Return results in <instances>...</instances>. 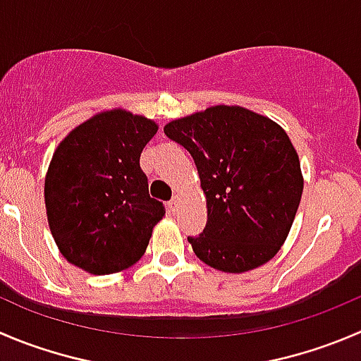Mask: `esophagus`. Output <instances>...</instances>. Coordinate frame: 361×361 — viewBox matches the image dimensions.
I'll list each match as a JSON object with an SVG mask.
<instances>
[{"label": "esophagus", "instance_id": "esophagus-1", "mask_svg": "<svg viewBox=\"0 0 361 361\" xmlns=\"http://www.w3.org/2000/svg\"><path fill=\"white\" fill-rule=\"evenodd\" d=\"M178 202H180V195H174L173 199H171V202H169V206H171V209H173V212H176L178 209Z\"/></svg>", "mask_w": 361, "mask_h": 361}]
</instances>
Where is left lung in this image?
<instances>
[{"label": "left lung", "mask_w": 361, "mask_h": 361, "mask_svg": "<svg viewBox=\"0 0 361 361\" xmlns=\"http://www.w3.org/2000/svg\"><path fill=\"white\" fill-rule=\"evenodd\" d=\"M164 134L197 167L208 220L194 254L226 274L274 259L291 231L303 192L298 153L284 128L240 106H213L178 118Z\"/></svg>", "instance_id": "left-lung-1"}]
</instances>
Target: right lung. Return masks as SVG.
<instances>
[{
    "mask_svg": "<svg viewBox=\"0 0 361 361\" xmlns=\"http://www.w3.org/2000/svg\"><path fill=\"white\" fill-rule=\"evenodd\" d=\"M157 130L153 120L118 107L77 125L54 149L44 187L49 229L63 257L87 274L134 266L166 215L139 166Z\"/></svg>",
    "mask_w": 361,
    "mask_h": 361,
    "instance_id": "obj_1",
    "label": "right lung"
}]
</instances>
